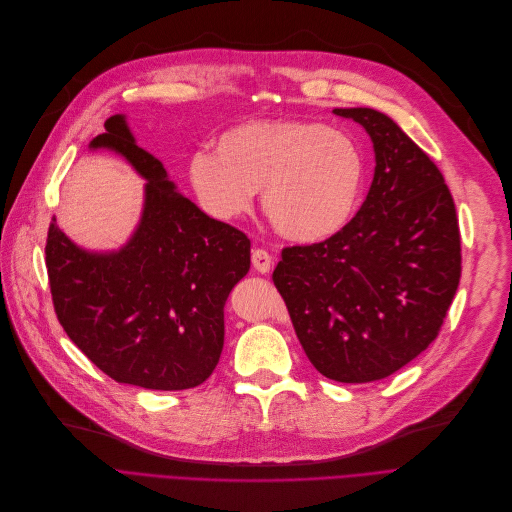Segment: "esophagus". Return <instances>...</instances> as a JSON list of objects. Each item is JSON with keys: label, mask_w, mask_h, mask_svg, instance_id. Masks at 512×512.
I'll return each instance as SVG.
<instances>
[{"label": "esophagus", "mask_w": 512, "mask_h": 512, "mask_svg": "<svg viewBox=\"0 0 512 512\" xmlns=\"http://www.w3.org/2000/svg\"><path fill=\"white\" fill-rule=\"evenodd\" d=\"M252 266L254 269L258 271V273H269L271 271V266H273V256L266 252V250H262V248H258V250H254L252 252Z\"/></svg>", "instance_id": "34e87169"}]
</instances>
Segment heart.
<instances>
[{
  "mask_svg": "<svg viewBox=\"0 0 512 512\" xmlns=\"http://www.w3.org/2000/svg\"><path fill=\"white\" fill-rule=\"evenodd\" d=\"M367 158L358 141L323 123L248 120L225 131L214 154L189 160V181L218 221L248 212L262 191V212L279 235L319 243L342 233L362 202Z\"/></svg>",
  "mask_w": 512,
  "mask_h": 512,
  "instance_id": "1",
  "label": "heart"
}]
</instances>
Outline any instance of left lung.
Masks as SVG:
<instances>
[{
	"label": "left lung",
	"mask_w": 512,
	"mask_h": 512,
	"mask_svg": "<svg viewBox=\"0 0 512 512\" xmlns=\"http://www.w3.org/2000/svg\"><path fill=\"white\" fill-rule=\"evenodd\" d=\"M369 133L375 175L350 225L285 248L273 273L296 335L321 375L389 377L437 337L460 281V233L437 166L392 118L335 108Z\"/></svg>",
	"instance_id": "left-lung-1"
}]
</instances>
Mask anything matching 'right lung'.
<instances>
[{"label":"right lung","instance_id":"1","mask_svg":"<svg viewBox=\"0 0 512 512\" xmlns=\"http://www.w3.org/2000/svg\"><path fill=\"white\" fill-rule=\"evenodd\" d=\"M89 150L125 158L145 179L139 223L118 250H85L58 225L45 246L58 321L118 383L189 389L204 383L225 344V302L250 271V239L214 221L139 148L125 114L106 120Z\"/></svg>","mask_w":512,"mask_h":512}]
</instances>
